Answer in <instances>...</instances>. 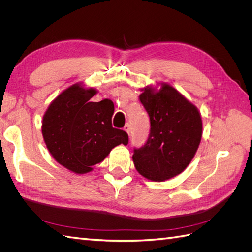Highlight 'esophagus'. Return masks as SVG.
<instances>
[{"label":"esophagus","instance_id":"1","mask_svg":"<svg viewBox=\"0 0 252 252\" xmlns=\"http://www.w3.org/2000/svg\"><path fill=\"white\" fill-rule=\"evenodd\" d=\"M130 124H129V123H126L125 124V126H124V130L128 133V134H130Z\"/></svg>","mask_w":252,"mask_h":252}]
</instances>
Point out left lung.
<instances>
[{
    "mask_svg": "<svg viewBox=\"0 0 252 252\" xmlns=\"http://www.w3.org/2000/svg\"><path fill=\"white\" fill-rule=\"evenodd\" d=\"M144 87L140 101L150 119L146 144L134 149L135 169L155 182L169 180L186 169L199 148L203 133L201 113L169 84L158 91Z\"/></svg>",
    "mask_w": 252,
    "mask_h": 252,
    "instance_id": "1",
    "label": "left lung"
}]
</instances>
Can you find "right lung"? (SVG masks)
<instances>
[{
    "mask_svg": "<svg viewBox=\"0 0 252 252\" xmlns=\"http://www.w3.org/2000/svg\"><path fill=\"white\" fill-rule=\"evenodd\" d=\"M96 93L73 84L50 103L43 117L42 134L50 155L78 174L90 172L112 148L128 144V134L112 127V101L90 102Z\"/></svg>",
    "mask_w": 252,
    "mask_h": 252,
    "instance_id": "right-lung-1",
    "label": "right lung"
}]
</instances>
